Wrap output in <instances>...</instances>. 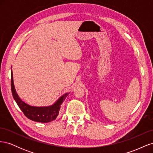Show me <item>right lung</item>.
I'll use <instances>...</instances> for the list:
<instances>
[{"label": "right lung", "mask_w": 153, "mask_h": 153, "mask_svg": "<svg viewBox=\"0 0 153 153\" xmlns=\"http://www.w3.org/2000/svg\"><path fill=\"white\" fill-rule=\"evenodd\" d=\"M11 86L13 98L15 100L23 113L24 114L27 118H29L32 121L39 123H49L56 119L59 114L61 105L69 94V92H67V93L63 94L52 105L45 106H34L27 104L18 96L15 89V85H14L12 70Z\"/></svg>", "instance_id": "add662e5"}]
</instances>
